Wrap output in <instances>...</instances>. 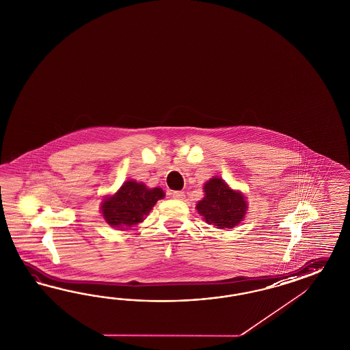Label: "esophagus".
I'll return each instance as SVG.
<instances>
[{
	"instance_id": "1",
	"label": "esophagus",
	"mask_w": 350,
	"mask_h": 350,
	"mask_svg": "<svg viewBox=\"0 0 350 350\" xmlns=\"http://www.w3.org/2000/svg\"><path fill=\"white\" fill-rule=\"evenodd\" d=\"M172 198L176 200H183L185 199V192L183 191H174V192H172Z\"/></svg>"
}]
</instances>
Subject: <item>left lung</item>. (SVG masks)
<instances>
[{
	"label": "left lung",
	"instance_id": "left-lung-1",
	"mask_svg": "<svg viewBox=\"0 0 350 350\" xmlns=\"http://www.w3.org/2000/svg\"><path fill=\"white\" fill-rule=\"evenodd\" d=\"M205 196L198 202L196 208L208 226L217 229H232L245 217L247 202L245 196L233 191L219 177L208 180L204 186Z\"/></svg>",
	"mask_w": 350,
	"mask_h": 350
}]
</instances>
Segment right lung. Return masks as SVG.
<instances>
[{"label":"right lung","instance_id":"obj_1","mask_svg":"<svg viewBox=\"0 0 350 350\" xmlns=\"http://www.w3.org/2000/svg\"><path fill=\"white\" fill-rule=\"evenodd\" d=\"M164 198L159 187L148 189L136 180L124 182L113 196H107L102 202V214L112 228L131 229L142 223L158 200Z\"/></svg>","mask_w":350,"mask_h":350}]
</instances>
